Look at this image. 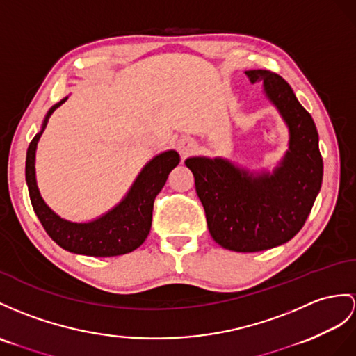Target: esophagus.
I'll list each match as a JSON object with an SVG mask.
<instances>
[{
    "instance_id": "obj_1",
    "label": "esophagus",
    "mask_w": 356,
    "mask_h": 356,
    "mask_svg": "<svg viewBox=\"0 0 356 356\" xmlns=\"http://www.w3.org/2000/svg\"><path fill=\"white\" fill-rule=\"evenodd\" d=\"M177 146H178L179 154L183 155V157H187V155H190L196 149L195 142L192 140V138H188V137L187 138H181Z\"/></svg>"
}]
</instances>
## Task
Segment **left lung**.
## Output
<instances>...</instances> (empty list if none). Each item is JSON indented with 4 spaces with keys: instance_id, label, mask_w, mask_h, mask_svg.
Masks as SVG:
<instances>
[{
    "instance_id": "obj_1",
    "label": "left lung",
    "mask_w": 356,
    "mask_h": 356,
    "mask_svg": "<svg viewBox=\"0 0 356 356\" xmlns=\"http://www.w3.org/2000/svg\"><path fill=\"white\" fill-rule=\"evenodd\" d=\"M289 128V149L272 172H252L222 157H188L213 240L234 252L287 243L305 223L322 187L323 160L313 118L290 84L263 69L245 71Z\"/></svg>"
}]
</instances>
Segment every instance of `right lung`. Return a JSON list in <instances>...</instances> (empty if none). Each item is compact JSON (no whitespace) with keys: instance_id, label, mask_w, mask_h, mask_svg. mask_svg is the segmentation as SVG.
<instances>
[{"instance_id":"add662e5","label":"right lung","mask_w":356,"mask_h":356,"mask_svg":"<svg viewBox=\"0 0 356 356\" xmlns=\"http://www.w3.org/2000/svg\"><path fill=\"white\" fill-rule=\"evenodd\" d=\"M67 97L54 104L43 118L40 131L34 136L25 160V181L29 186L33 210L42 227L56 243L72 254L88 257H118L140 246L148 237L152 222L154 199L160 193L173 168L178 166L179 154L173 149L155 155L138 172L122 201L89 222L63 219L43 201L36 181V149L49 116Z\"/></svg>"}]
</instances>
